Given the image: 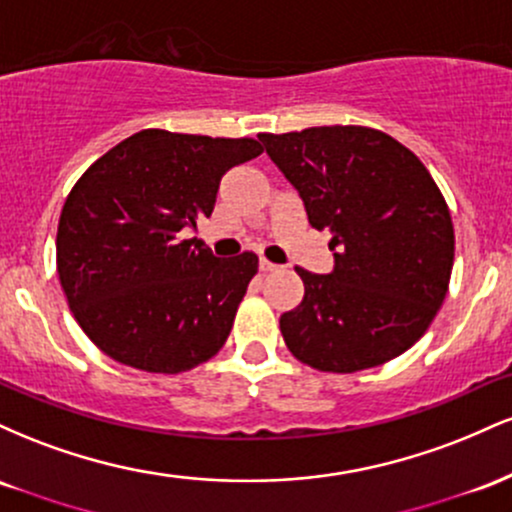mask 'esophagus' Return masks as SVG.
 Returning a JSON list of instances; mask_svg holds the SVG:
<instances>
[{
    "mask_svg": "<svg viewBox=\"0 0 512 512\" xmlns=\"http://www.w3.org/2000/svg\"><path fill=\"white\" fill-rule=\"evenodd\" d=\"M274 269H279L276 264H272L269 260H260V272L267 274V272H274Z\"/></svg>",
    "mask_w": 512,
    "mask_h": 512,
    "instance_id": "obj_1",
    "label": "esophagus"
}]
</instances>
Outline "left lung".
<instances>
[{"instance_id": "left-lung-1", "label": "left lung", "mask_w": 512, "mask_h": 512, "mask_svg": "<svg viewBox=\"0 0 512 512\" xmlns=\"http://www.w3.org/2000/svg\"><path fill=\"white\" fill-rule=\"evenodd\" d=\"M257 139L303 199L310 226L332 231V272L296 267L305 296L279 320L291 354L330 373L404 354L443 305L455 260L450 211L431 173L370 127Z\"/></svg>"}]
</instances>
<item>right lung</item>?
<instances>
[{
	"mask_svg": "<svg viewBox=\"0 0 512 512\" xmlns=\"http://www.w3.org/2000/svg\"><path fill=\"white\" fill-rule=\"evenodd\" d=\"M260 154L255 139L142 129L81 175L57 226V274L103 354L182 373L221 349L257 255L221 260L180 233L209 219L228 170Z\"/></svg>",
	"mask_w": 512,
	"mask_h": 512,
	"instance_id": "obj_1",
	"label": "right lung"
}]
</instances>
